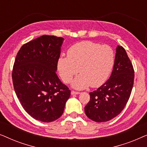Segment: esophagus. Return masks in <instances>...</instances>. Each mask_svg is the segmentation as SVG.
Returning <instances> with one entry per match:
<instances>
[{
  "label": "esophagus",
  "mask_w": 147,
  "mask_h": 147,
  "mask_svg": "<svg viewBox=\"0 0 147 147\" xmlns=\"http://www.w3.org/2000/svg\"><path fill=\"white\" fill-rule=\"evenodd\" d=\"M71 95H74V94H80V92H76V91H71Z\"/></svg>",
  "instance_id": "obj_1"
}]
</instances>
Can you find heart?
Here are the masks:
<instances>
[{
    "label": "heart",
    "instance_id": "b5f03b06",
    "mask_svg": "<svg viewBox=\"0 0 147 147\" xmlns=\"http://www.w3.org/2000/svg\"><path fill=\"white\" fill-rule=\"evenodd\" d=\"M115 55L109 45H101L90 41H81L71 46L67 57H59L57 63L58 72L63 82H72V87L82 90L91 86L98 88L107 81L113 68Z\"/></svg>",
    "mask_w": 147,
    "mask_h": 147
}]
</instances>
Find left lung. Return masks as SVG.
<instances>
[{"mask_svg":"<svg viewBox=\"0 0 147 147\" xmlns=\"http://www.w3.org/2000/svg\"><path fill=\"white\" fill-rule=\"evenodd\" d=\"M134 71L127 53L122 46L116 47L115 61L109 79L90 92L85 113L97 122H106L118 116L127 104L134 84Z\"/></svg>","mask_w":147,"mask_h":147,"instance_id":"obj_1","label":"left lung"}]
</instances>
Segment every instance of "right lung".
I'll return each instance as SVG.
<instances>
[{
  "label": "right lung",
  "mask_w": 147,
  "mask_h": 147,
  "mask_svg": "<svg viewBox=\"0 0 147 147\" xmlns=\"http://www.w3.org/2000/svg\"><path fill=\"white\" fill-rule=\"evenodd\" d=\"M63 38L43 35L18 52L12 78L24 110L35 120L51 122L63 113L71 91L56 74Z\"/></svg>",
  "instance_id": "add662e5"
}]
</instances>
